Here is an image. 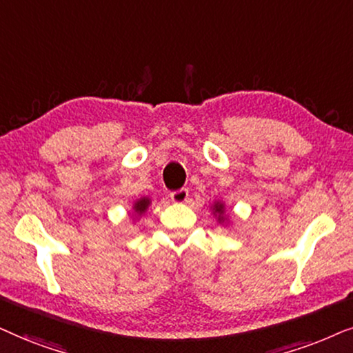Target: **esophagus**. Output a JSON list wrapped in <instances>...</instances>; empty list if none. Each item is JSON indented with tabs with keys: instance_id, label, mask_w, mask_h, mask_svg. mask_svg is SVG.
Masks as SVG:
<instances>
[{
	"instance_id": "obj_1",
	"label": "esophagus",
	"mask_w": 353,
	"mask_h": 353,
	"mask_svg": "<svg viewBox=\"0 0 353 353\" xmlns=\"http://www.w3.org/2000/svg\"><path fill=\"white\" fill-rule=\"evenodd\" d=\"M187 199H189V190L187 189H179L171 192V200L174 203H185Z\"/></svg>"
}]
</instances>
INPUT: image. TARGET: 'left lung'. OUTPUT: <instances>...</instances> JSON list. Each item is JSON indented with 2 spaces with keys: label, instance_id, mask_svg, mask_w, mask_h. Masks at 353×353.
<instances>
[{
  "label": "left lung",
  "instance_id": "1",
  "mask_svg": "<svg viewBox=\"0 0 353 353\" xmlns=\"http://www.w3.org/2000/svg\"><path fill=\"white\" fill-rule=\"evenodd\" d=\"M211 210H213V214L218 218L219 223H224V221H228V218L224 216V203L223 201H214L213 206H211Z\"/></svg>",
  "mask_w": 353,
  "mask_h": 353
}]
</instances>
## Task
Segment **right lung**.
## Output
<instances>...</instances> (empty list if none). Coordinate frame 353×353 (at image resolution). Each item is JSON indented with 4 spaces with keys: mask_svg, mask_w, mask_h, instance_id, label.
<instances>
[{
    "mask_svg": "<svg viewBox=\"0 0 353 353\" xmlns=\"http://www.w3.org/2000/svg\"><path fill=\"white\" fill-rule=\"evenodd\" d=\"M150 203H152V200L148 199V196H142V199H139L137 201L134 203V213L142 216L145 211H147V208L150 206Z\"/></svg>",
    "mask_w": 353,
    "mask_h": 353,
    "instance_id": "right-lung-1",
    "label": "right lung"
}]
</instances>
